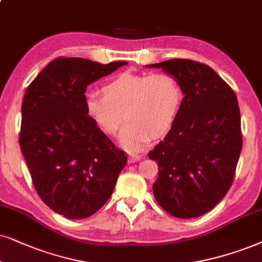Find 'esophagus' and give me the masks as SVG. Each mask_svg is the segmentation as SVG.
I'll use <instances>...</instances> for the list:
<instances>
[{"label":"esophagus","instance_id":"1","mask_svg":"<svg viewBox=\"0 0 262 262\" xmlns=\"http://www.w3.org/2000/svg\"><path fill=\"white\" fill-rule=\"evenodd\" d=\"M141 158H142V156H140V155H134V154H132L130 156H129V162H130V163H135V162L140 161Z\"/></svg>","mask_w":262,"mask_h":262}]
</instances>
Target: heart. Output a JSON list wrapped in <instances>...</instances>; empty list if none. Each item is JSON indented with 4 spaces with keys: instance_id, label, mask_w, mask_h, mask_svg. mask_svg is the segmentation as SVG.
<instances>
[{
    "instance_id": "obj_1",
    "label": "heart",
    "mask_w": 262,
    "mask_h": 262,
    "mask_svg": "<svg viewBox=\"0 0 262 262\" xmlns=\"http://www.w3.org/2000/svg\"><path fill=\"white\" fill-rule=\"evenodd\" d=\"M104 95L88 93L85 112L104 133L114 134L124 117L121 141L130 152L140 151L152 135L161 137L173 127L181 110L184 92L168 74L123 72L102 88Z\"/></svg>"
}]
</instances>
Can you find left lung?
<instances>
[{
    "mask_svg": "<svg viewBox=\"0 0 262 262\" xmlns=\"http://www.w3.org/2000/svg\"><path fill=\"white\" fill-rule=\"evenodd\" d=\"M147 66L177 78L185 95L173 127L148 152L158 164L155 198L175 217L201 216L226 196L236 173L243 142L237 97L202 62L171 59Z\"/></svg>",
    "mask_w": 262,
    "mask_h": 262,
    "instance_id": "1",
    "label": "left lung"
}]
</instances>
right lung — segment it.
Masks as SVG:
<instances>
[{
  "instance_id": "right-lung-1",
  "label": "right lung",
  "mask_w": 262,
  "mask_h": 262,
  "mask_svg": "<svg viewBox=\"0 0 262 262\" xmlns=\"http://www.w3.org/2000/svg\"><path fill=\"white\" fill-rule=\"evenodd\" d=\"M125 61L57 58L26 89L19 144L38 196L55 213L84 219L110 198L127 156L84 107L87 87Z\"/></svg>"
}]
</instances>
